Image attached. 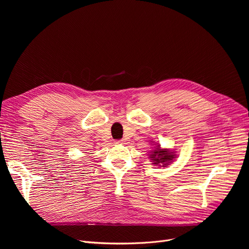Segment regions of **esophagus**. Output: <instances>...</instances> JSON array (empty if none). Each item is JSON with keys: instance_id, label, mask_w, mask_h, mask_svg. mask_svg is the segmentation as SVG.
Returning <instances> with one entry per match:
<instances>
[{"instance_id": "1", "label": "esophagus", "mask_w": 249, "mask_h": 249, "mask_svg": "<svg viewBox=\"0 0 249 249\" xmlns=\"http://www.w3.org/2000/svg\"><path fill=\"white\" fill-rule=\"evenodd\" d=\"M115 143H116V144H123V143H124V140H123V139L116 140V141H115Z\"/></svg>"}]
</instances>
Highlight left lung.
<instances>
[{"label": "left lung", "instance_id": "obj_1", "mask_svg": "<svg viewBox=\"0 0 249 249\" xmlns=\"http://www.w3.org/2000/svg\"><path fill=\"white\" fill-rule=\"evenodd\" d=\"M156 148L151 150L149 158L151 159L153 164L160 165V166H166L176 159V154L173 151H169L167 149L160 148V145L155 146Z\"/></svg>", "mask_w": 249, "mask_h": 249}]
</instances>
